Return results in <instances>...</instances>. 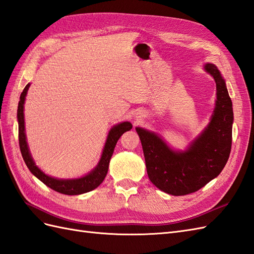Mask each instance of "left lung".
<instances>
[{
  "label": "left lung",
  "mask_w": 254,
  "mask_h": 254,
  "mask_svg": "<svg viewBox=\"0 0 254 254\" xmlns=\"http://www.w3.org/2000/svg\"><path fill=\"white\" fill-rule=\"evenodd\" d=\"M204 70L216 81V102L209 123L185 150L171 147L159 134L136 127L144 150L148 177L167 194L179 196L199 190L218 177L230 157L233 104L222 74L206 63Z\"/></svg>",
  "instance_id": "obj_1"
}]
</instances>
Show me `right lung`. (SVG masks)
I'll list each match as a JSON object with an SVG mask.
<instances>
[{
  "instance_id": "1",
  "label": "right lung",
  "mask_w": 254,
  "mask_h": 254,
  "mask_svg": "<svg viewBox=\"0 0 254 254\" xmlns=\"http://www.w3.org/2000/svg\"><path fill=\"white\" fill-rule=\"evenodd\" d=\"M31 86V83H28L25 88L23 89L22 93L20 95V101L18 103V110H17V121H18V128H19V146H20V151L22 154V158L24 160V163L27 164L30 172L34 175V176L40 179L44 185L49 187L57 192L66 194V195H79L94 190L95 188L99 187L103 180L105 179L110 159L114 153V149L116 147L117 141L120 138V136L129 131L133 127L132 123L128 121H122L118 125H115L112 128L109 129L107 134L105 145H104L103 151L101 154V158L99 163L93 168L92 171L84 174L83 176L78 178H57L50 175L45 174L40 167H38L35 162L32 158V154L30 152L29 145L27 141V135H25V123H24V103H25V96L28 94V90Z\"/></svg>"
}]
</instances>
